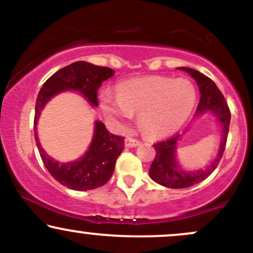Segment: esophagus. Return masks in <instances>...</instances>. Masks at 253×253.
<instances>
[{"label": "esophagus", "mask_w": 253, "mask_h": 253, "mask_svg": "<svg viewBox=\"0 0 253 253\" xmlns=\"http://www.w3.org/2000/svg\"><path fill=\"white\" fill-rule=\"evenodd\" d=\"M139 144H140V141L135 140V139H132V138L125 139V146L126 147H135V146H138Z\"/></svg>", "instance_id": "esophagus-1"}]
</instances>
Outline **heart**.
I'll list each match as a JSON object with an SVG mask.
<instances>
[{"label": "heart", "mask_w": 253, "mask_h": 253, "mask_svg": "<svg viewBox=\"0 0 253 253\" xmlns=\"http://www.w3.org/2000/svg\"><path fill=\"white\" fill-rule=\"evenodd\" d=\"M103 113L118 124L138 114L145 133L161 136L175 132L190 117L196 103V89L188 78L149 76L125 81L117 95L104 90L100 96Z\"/></svg>", "instance_id": "heart-1"}]
</instances>
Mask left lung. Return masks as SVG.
Wrapping results in <instances>:
<instances>
[{"label": "left lung", "mask_w": 253, "mask_h": 253, "mask_svg": "<svg viewBox=\"0 0 253 253\" xmlns=\"http://www.w3.org/2000/svg\"><path fill=\"white\" fill-rule=\"evenodd\" d=\"M177 69L190 75L199 86L201 97H200L199 106H197L193 121L199 120L206 114L213 115L221 129V140H220L215 156L211 158L210 164L205 169L199 170L185 169L177 158V144L181 140L182 134H184L185 130H183L182 134H177L168 140L153 145L156 150V158L151 164L149 175L156 183L163 185V187L171 188V189L188 188L197 184L207 178L215 170L223 155V151H225L229 121H231V114H229L227 103L215 83L211 78L190 68L182 66V68Z\"/></svg>", "instance_id": "left-lung-1"}]
</instances>
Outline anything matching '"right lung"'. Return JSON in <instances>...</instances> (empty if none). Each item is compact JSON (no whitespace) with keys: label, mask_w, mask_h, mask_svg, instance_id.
I'll return each instance as SVG.
<instances>
[{"label":"right lung","mask_w":253,"mask_h":253,"mask_svg":"<svg viewBox=\"0 0 253 253\" xmlns=\"http://www.w3.org/2000/svg\"><path fill=\"white\" fill-rule=\"evenodd\" d=\"M114 76V70L88 62L72 63L60 69L43 83L36 101L34 138L42 163L56 181L72 190H91L102 187L114 172L115 162L124 150V139L108 132L102 121L94 123V133L88 150L80 158L58 162L46 153L38 136V121L45 106L64 91H75L90 106H98L97 90L101 84Z\"/></svg>","instance_id":"1"}]
</instances>
